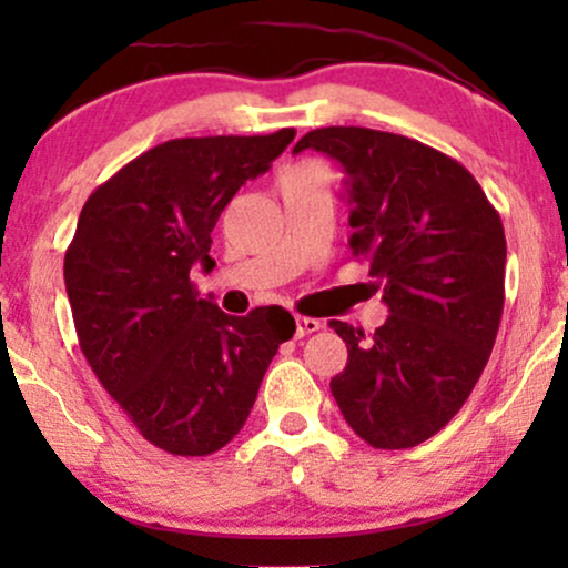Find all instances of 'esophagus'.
Returning a JSON list of instances; mask_svg holds the SVG:
<instances>
[{"label":"esophagus","instance_id":"esophagus-1","mask_svg":"<svg viewBox=\"0 0 568 568\" xmlns=\"http://www.w3.org/2000/svg\"><path fill=\"white\" fill-rule=\"evenodd\" d=\"M294 323H297V338H302V336H310V333L321 331V321H315V317L297 315V317H294Z\"/></svg>","mask_w":568,"mask_h":568}]
</instances>
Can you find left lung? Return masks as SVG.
<instances>
[{"mask_svg": "<svg viewBox=\"0 0 568 568\" xmlns=\"http://www.w3.org/2000/svg\"><path fill=\"white\" fill-rule=\"evenodd\" d=\"M302 150L344 168L348 245L390 310L372 336L331 321L348 348L331 393L367 445L416 447L463 408L491 356L507 263L499 212L460 162L416 139L328 126Z\"/></svg>", "mask_w": 568, "mask_h": 568, "instance_id": "obj_1", "label": "left lung"}]
</instances>
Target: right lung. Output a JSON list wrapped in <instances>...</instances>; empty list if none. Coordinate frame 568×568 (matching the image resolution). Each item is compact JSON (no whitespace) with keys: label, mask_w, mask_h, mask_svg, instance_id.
Returning a JSON list of instances; mask_svg holds the SVG:
<instances>
[{"label":"right lung","mask_w":568,"mask_h":568,"mask_svg":"<svg viewBox=\"0 0 568 568\" xmlns=\"http://www.w3.org/2000/svg\"><path fill=\"white\" fill-rule=\"evenodd\" d=\"M294 129L266 136L170 139L123 165L84 201L64 282L77 338L100 385L139 434L170 455L204 457L243 429L278 344L284 307L245 317L199 300L212 230Z\"/></svg>","instance_id":"obj_1"}]
</instances>
